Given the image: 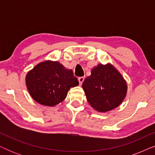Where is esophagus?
I'll return each mask as SVG.
<instances>
[{
	"instance_id": "34e87169",
	"label": "esophagus",
	"mask_w": 155,
	"mask_h": 155,
	"mask_svg": "<svg viewBox=\"0 0 155 155\" xmlns=\"http://www.w3.org/2000/svg\"><path fill=\"white\" fill-rule=\"evenodd\" d=\"M84 80V77L78 78V81H79V83H80V85H81V84H82V82H83Z\"/></svg>"
}]
</instances>
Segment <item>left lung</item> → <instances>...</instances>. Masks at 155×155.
<instances>
[{"instance_id":"left-lung-1","label":"left lung","mask_w":155,"mask_h":155,"mask_svg":"<svg viewBox=\"0 0 155 155\" xmlns=\"http://www.w3.org/2000/svg\"><path fill=\"white\" fill-rule=\"evenodd\" d=\"M82 88L87 99L95 110L107 112L118 107L127 93V83L111 64H99L84 79Z\"/></svg>"}]
</instances>
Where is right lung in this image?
Here are the masks:
<instances>
[{"label":"right lung","instance_id":"add662e5","mask_svg":"<svg viewBox=\"0 0 155 155\" xmlns=\"http://www.w3.org/2000/svg\"><path fill=\"white\" fill-rule=\"evenodd\" d=\"M78 84L73 71L57 61L40 63L26 75V85L31 97L37 102L48 107L63 101L71 87Z\"/></svg>","mask_w":155,"mask_h":155}]
</instances>
